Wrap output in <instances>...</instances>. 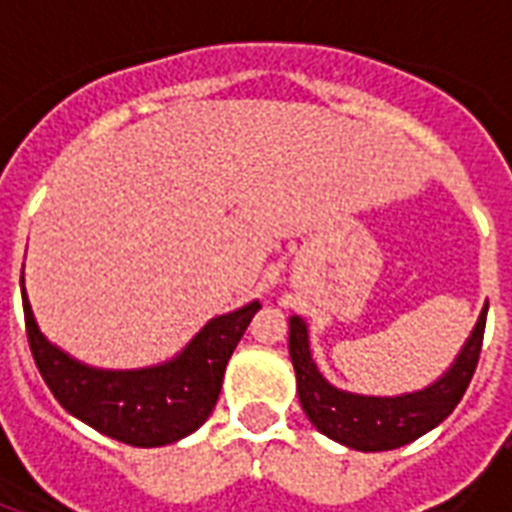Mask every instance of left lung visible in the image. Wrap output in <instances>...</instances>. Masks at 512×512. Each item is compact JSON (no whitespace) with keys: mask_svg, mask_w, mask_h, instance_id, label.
I'll return each instance as SVG.
<instances>
[{"mask_svg":"<svg viewBox=\"0 0 512 512\" xmlns=\"http://www.w3.org/2000/svg\"><path fill=\"white\" fill-rule=\"evenodd\" d=\"M486 311L481 313L468 345L449 372L430 388L398 398L353 396L332 388L319 374L308 350V329L297 316L289 319V356L297 374V396L305 414L324 433L340 444L361 452H388L409 444L438 422H444L460 404L476 372L484 345Z\"/></svg>","mask_w":512,"mask_h":512,"instance_id":"left-lung-1","label":"left lung"}]
</instances>
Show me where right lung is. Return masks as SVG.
<instances>
[{"mask_svg":"<svg viewBox=\"0 0 512 512\" xmlns=\"http://www.w3.org/2000/svg\"><path fill=\"white\" fill-rule=\"evenodd\" d=\"M257 311L260 303H249L212 319L170 364L140 372H100L44 340L23 289L28 348L52 396L90 428L130 446L172 444L207 420L223 388L225 364Z\"/></svg>","mask_w":512,"mask_h":512,"instance_id":"1","label":"right lung"}]
</instances>
